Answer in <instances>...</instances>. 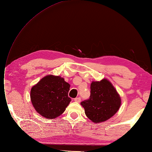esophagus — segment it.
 Returning <instances> with one entry per match:
<instances>
[{"instance_id":"esophagus-1","label":"esophagus","mask_w":152,"mask_h":152,"mask_svg":"<svg viewBox=\"0 0 152 152\" xmlns=\"http://www.w3.org/2000/svg\"><path fill=\"white\" fill-rule=\"evenodd\" d=\"M74 100H75L76 102H81V97L75 98Z\"/></svg>"}]
</instances>
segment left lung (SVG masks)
<instances>
[{
  "mask_svg": "<svg viewBox=\"0 0 152 152\" xmlns=\"http://www.w3.org/2000/svg\"><path fill=\"white\" fill-rule=\"evenodd\" d=\"M121 97L112 83L106 79L93 81L90 99L81 102L85 114L95 123L107 121L113 116L121 106Z\"/></svg>",
  "mask_w": 152,
  "mask_h": 152,
  "instance_id": "obj_1",
  "label": "left lung"
}]
</instances>
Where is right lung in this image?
Returning <instances> with one entry per match:
<instances>
[{
    "label": "right lung",
    "instance_id": "add662e5",
    "mask_svg": "<svg viewBox=\"0 0 152 152\" xmlns=\"http://www.w3.org/2000/svg\"><path fill=\"white\" fill-rule=\"evenodd\" d=\"M70 85L61 76L48 75L32 87L30 92L34 108L47 119H55L65 111L71 101L68 96Z\"/></svg>",
    "mask_w": 152,
    "mask_h": 152
}]
</instances>
